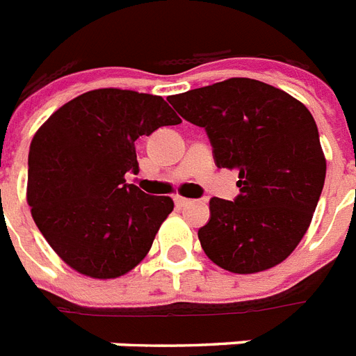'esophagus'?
Segmentation results:
<instances>
[{
	"label": "esophagus",
	"mask_w": 356,
	"mask_h": 356,
	"mask_svg": "<svg viewBox=\"0 0 356 356\" xmlns=\"http://www.w3.org/2000/svg\"><path fill=\"white\" fill-rule=\"evenodd\" d=\"M190 203H192V201L186 200V197H181V195H177V197H175V205H177L179 209H183V207L190 205Z\"/></svg>",
	"instance_id": "obj_1"
}]
</instances>
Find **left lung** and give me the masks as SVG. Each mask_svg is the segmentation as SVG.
I'll list each match as a JSON object with an SVG mask.
<instances>
[{
    "label": "left lung",
    "mask_w": 356,
    "mask_h": 356,
    "mask_svg": "<svg viewBox=\"0 0 356 356\" xmlns=\"http://www.w3.org/2000/svg\"><path fill=\"white\" fill-rule=\"evenodd\" d=\"M184 120L205 127L218 168L238 170L240 195L211 200L200 229L205 254L248 275L288 259L309 229L327 162L309 108L281 88L248 77L170 97Z\"/></svg>",
    "instance_id": "8db88e82"
}]
</instances>
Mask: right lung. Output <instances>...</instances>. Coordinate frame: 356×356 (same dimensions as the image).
Here are the masks:
<instances>
[{
  "label": "right lung",
  "instance_id": "right-lung-1",
  "mask_svg": "<svg viewBox=\"0 0 356 356\" xmlns=\"http://www.w3.org/2000/svg\"><path fill=\"white\" fill-rule=\"evenodd\" d=\"M181 118L161 96L97 88L42 123L29 147L27 203L51 249L81 275L116 279L149 253L173 211L168 195L125 183L134 142Z\"/></svg>",
  "mask_w": 356,
  "mask_h": 356
}]
</instances>
